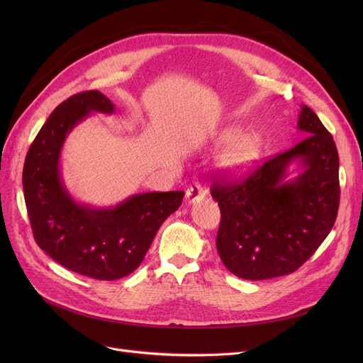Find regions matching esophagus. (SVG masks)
<instances>
[{"mask_svg": "<svg viewBox=\"0 0 363 363\" xmlns=\"http://www.w3.org/2000/svg\"><path fill=\"white\" fill-rule=\"evenodd\" d=\"M206 196V189L200 185V184H193L186 189V200L188 203H196L199 200H201Z\"/></svg>", "mask_w": 363, "mask_h": 363, "instance_id": "obj_1", "label": "esophagus"}]
</instances>
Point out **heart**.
<instances>
[{"mask_svg": "<svg viewBox=\"0 0 363 363\" xmlns=\"http://www.w3.org/2000/svg\"><path fill=\"white\" fill-rule=\"evenodd\" d=\"M219 141L226 144L219 156V167L231 175H241L257 160L262 140L256 132H241L238 128H226L220 132Z\"/></svg>", "mask_w": 363, "mask_h": 363, "instance_id": "obj_1", "label": "heart"}]
</instances>
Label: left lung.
Listing matches in <instances>:
<instances>
[{"instance_id": "8db88e82", "label": "left lung", "mask_w": 363, "mask_h": 363, "mask_svg": "<svg viewBox=\"0 0 363 363\" xmlns=\"http://www.w3.org/2000/svg\"><path fill=\"white\" fill-rule=\"evenodd\" d=\"M297 129L306 138L264 162L240 182H215L220 208L216 249L242 279H269L298 269L327 238L340 204L338 152L331 133L308 106ZM298 164L290 180L288 167Z\"/></svg>"}]
</instances>
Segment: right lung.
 I'll return each instance as SVG.
<instances>
[{
  "mask_svg": "<svg viewBox=\"0 0 363 363\" xmlns=\"http://www.w3.org/2000/svg\"><path fill=\"white\" fill-rule=\"evenodd\" d=\"M92 111L114 113L100 91L57 106L33 140L23 166V193L36 244L65 268L94 279L123 278L141 264L159 228L182 203L184 191L130 196L114 207L78 203L62 178V148Z\"/></svg>",
  "mask_w": 363,
  "mask_h": 363,
  "instance_id": "1",
  "label": "right lung"
}]
</instances>
